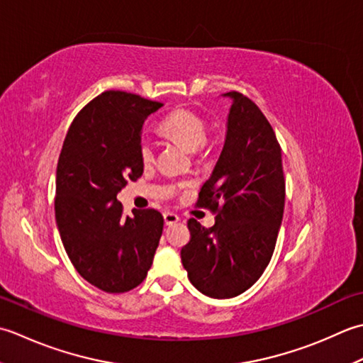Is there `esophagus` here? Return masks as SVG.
Instances as JSON below:
<instances>
[{"label":"esophagus","mask_w":363,"mask_h":363,"mask_svg":"<svg viewBox=\"0 0 363 363\" xmlns=\"http://www.w3.org/2000/svg\"><path fill=\"white\" fill-rule=\"evenodd\" d=\"M162 218H164L166 225H172V224L179 223V220H180L179 214H175V213H172V211H166L164 214H162Z\"/></svg>","instance_id":"34e87169"}]
</instances>
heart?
<instances>
[{"mask_svg":"<svg viewBox=\"0 0 363 363\" xmlns=\"http://www.w3.org/2000/svg\"><path fill=\"white\" fill-rule=\"evenodd\" d=\"M160 133L167 139L183 145L188 152H197L206 143V121L201 114L186 108H177L169 113L158 125ZM139 157L144 164L155 160V147L149 139H143L139 145Z\"/></svg>","mask_w":363,"mask_h":363,"instance_id":"b5f03b06","label":"heart"}]
</instances>
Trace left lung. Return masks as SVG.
<instances>
[{
  "mask_svg": "<svg viewBox=\"0 0 363 363\" xmlns=\"http://www.w3.org/2000/svg\"><path fill=\"white\" fill-rule=\"evenodd\" d=\"M223 152L199 192V206L218 211L205 228L188 220L191 240L182 263L191 284L214 299L235 298L252 286L274 252L284 218L285 179L274 130L252 100L227 92Z\"/></svg>",
  "mask_w": 363,
  "mask_h": 363,
  "instance_id": "8db88e82",
  "label": "left lung"
}]
</instances>
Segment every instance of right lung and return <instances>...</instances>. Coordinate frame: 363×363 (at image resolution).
Wrapping results in <instances>:
<instances>
[{
  "instance_id": "1",
  "label": "right lung",
  "mask_w": 363,
  "mask_h": 363,
  "mask_svg": "<svg viewBox=\"0 0 363 363\" xmlns=\"http://www.w3.org/2000/svg\"><path fill=\"white\" fill-rule=\"evenodd\" d=\"M161 106L135 94L103 92L72 122L57 161L55 213L64 249L79 276L106 293L143 282L160 244L161 213L123 216L117 194L143 175L140 135Z\"/></svg>"
}]
</instances>
